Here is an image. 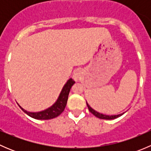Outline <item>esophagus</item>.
<instances>
[{
	"label": "esophagus",
	"mask_w": 151,
	"mask_h": 151,
	"mask_svg": "<svg viewBox=\"0 0 151 151\" xmlns=\"http://www.w3.org/2000/svg\"><path fill=\"white\" fill-rule=\"evenodd\" d=\"M82 76H83V71L80 69H77L73 74V79L75 81H78V80H80L81 79Z\"/></svg>",
	"instance_id": "obj_1"
}]
</instances>
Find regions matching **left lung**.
Masks as SVG:
<instances>
[{"label":"left lung","instance_id":"left-lung-1","mask_svg":"<svg viewBox=\"0 0 151 151\" xmlns=\"http://www.w3.org/2000/svg\"><path fill=\"white\" fill-rule=\"evenodd\" d=\"M86 104H87V106H88V109H89V111L91 112V113L93 114V115H95L96 117H97V118H100V119H105V120H112V119H115V118H118V117L121 116V115H123V114L125 113V112H123V113L121 114H119V115H104V114H102V113H100V112H97V111H96L95 109H93L92 107H91V106H90L89 104H88V102L86 101Z\"/></svg>","mask_w":151,"mask_h":151}]
</instances>
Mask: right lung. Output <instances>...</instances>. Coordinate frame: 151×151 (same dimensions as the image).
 I'll list each match as a JSON object with an SVG mask.
<instances>
[{
  "label": "right lung",
  "instance_id": "obj_1",
  "mask_svg": "<svg viewBox=\"0 0 151 151\" xmlns=\"http://www.w3.org/2000/svg\"><path fill=\"white\" fill-rule=\"evenodd\" d=\"M75 83L74 80L70 78L68 81L66 82V84L63 87L60 92V95H59L58 98L56 100L55 102L51 106L48 107L47 109L45 110L40 111V112H28V111L25 110V109L22 107L20 105H19V107L22 109V110L24 112L29 115L31 118H34V119L37 120H49L52 119V118H56L58 115H60L62 112L64 110L65 107L67 103V100H68V94H69L70 89H71V86Z\"/></svg>",
  "mask_w": 151,
  "mask_h": 151
}]
</instances>
